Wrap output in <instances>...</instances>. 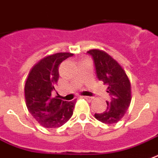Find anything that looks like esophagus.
<instances>
[{"mask_svg": "<svg viewBox=\"0 0 158 158\" xmlns=\"http://www.w3.org/2000/svg\"><path fill=\"white\" fill-rule=\"evenodd\" d=\"M83 98H85L86 100H87L88 102H92L93 100V97H89V96H84Z\"/></svg>", "mask_w": 158, "mask_h": 158, "instance_id": "obj_1", "label": "esophagus"}]
</instances>
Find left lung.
<instances>
[{
	"instance_id": "left-lung-1",
	"label": "left lung",
	"mask_w": 158,
	"mask_h": 158,
	"mask_svg": "<svg viewBox=\"0 0 158 158\" xmlns=\"http://www.w3.org/2000/svg\"><path fill=\"white\" fill-rule=\"evenodd\" d=\"M93 56L97 77L108 86L107 93L110 101L103 113L95 114V118L104 124H114L119 121L127 111L131 101V87L125 70L112 56L101 49L87 51Z\"/></svg>"
}]
</instances>
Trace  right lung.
Returning <instances> with one entry per match:
<instances>
[{"label":"right lung","instance_id":"obj_1","mask_svg":"<svg viewBox=\"0 0 158 158\" xmlns=\"http://www.w3.org/2000/svg\"><path fill=\"white\" fill-rule=\"evenodd\" d=\"M72 55L67 52L47 55L33 65L28 74L24 87L26 105L43 127H60L73 114L76 99L66 102L59 95L55 98L51 95L60 77L59 65Z\"/></svg>","mask_w":158,"mask_h":158}]
</instances>
